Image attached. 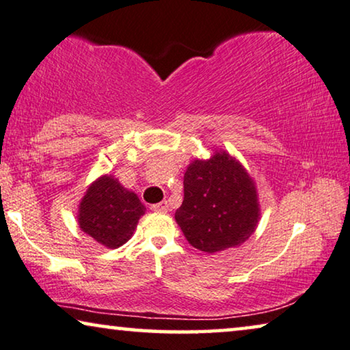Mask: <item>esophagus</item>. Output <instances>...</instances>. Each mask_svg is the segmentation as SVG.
Returning <instances> with one entry per match:
<instances>
[{"label":"esophagus","instance_id":"1","mask_svg":"<svg viewBox=\"0 0 350 350\" xmlns=\"http://www.w3.org/2000/svg\"><path fill=\"white\" fill-rule=\"evenodd\" d=\"M151 210L156 211V213H167V211H169V204H167V202L164 200V202H161V204H156V205L151 206Z\"/></svg>","mask_w":350,"mask_h":350}]
</instances>
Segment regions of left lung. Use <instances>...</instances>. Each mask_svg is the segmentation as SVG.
Here are the masks:
<instances>
[{"instance_id": "1", "label": "left lung", "mask_w": 350, "mask_h": 350, "mask_svg": "<svg viewBox=\"0 0 350 350\" xmlns=\"http://www.w3.org/2000/svg\"><path fill=\"white\" fill-rule=\"evenodd\" d=\"M183 185L185 199L175 221L196 250L215 254L254 234L260 219L256 181L226 150L192 161Z\"/></svg>"}]
</instances>
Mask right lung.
Masks as SVG:
<instances>
[{
	"mask_svg": "<svg viewBox=\"0 0 350 350\" xmlns=\"http://www.w3.org/2000/svg\"><path fill=\"white\" fill-rule=\"evenodd\" d=\"M145 205L113 175L105 174L88 186L79 204V227L109 250L123 246L134 235Z\"/></svg>",
	"mask_w": 350,
	"mask_h": 350,
	"instance_id": "right-lung-1",
	"label": "right lung"
}]
</instances>
